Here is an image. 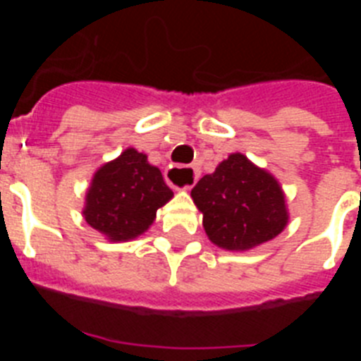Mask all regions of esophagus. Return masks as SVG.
Returning a JSON list of instances; mask_svg holds the SVG:
<instances>
[{"label":"esophagus","instance_id":"esophagus-1","mask_svg":"<svg viewBox=\"0 0 361 361\" xmlns=\"http://www.w3.org/2000/svg\"><path fill=\"white\" fill-rule=\"evenodd\" d=\"M175 178H190V183L183 186V190H190V188L197 183V178H199V168H197V166L170 164V168L166 170V180H168L171 186L178 188L177 184H175Z\"/></svg>","mask_w":361,"mask_h":361}]
</instances>
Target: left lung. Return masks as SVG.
<instances>
[{"label": "left lung", "instance_id": "left-lung-1", "mask_svg": "<svg viewBox=\"0 0 361 361\" xmlns=\"http://www.w3.org/2000/svg\"><path fill=\"white\" fill-rule=\"evenodd\" d=\"M213 244L228 251L251 250L275 238L288 224L282 188L242 153H233L191 190Z\"/></svg>", "mask_w": 361, "mask_h": 361}]
</instances>
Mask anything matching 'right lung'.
I'll list each match as a JSON object with an SVG mask.
<instances>
[{
	"mask_svg": "<svg viewBox=\"0 0 361 361\" xmlns=\"http://www.w3.org/2000/svg\"><path fill=\"white\" fill-rule=\"evenodd\" d=\"M171 197L161 170L148 164L145 153L128 148L94 175L82 215L110 240L124 242L145 233Z\"/></svg>",
	"mask_w": 361,
	"mask_h": 361,
	"instance_id": "obj_1",
	"label": "right lung"
}]
</instances>
